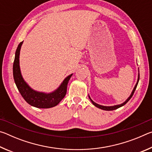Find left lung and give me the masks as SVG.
Segmentation results:
<instances>
[{"mask_svg": "<svg viewBox=\"0 0 152 152\" xmlns=\"http://www.w3.org/2000/svg\"><path fill=\"white\" fill-rule=\"evenodd\" d=\"M139 80H140V71H139V73H138V78H137V83H136L135 86V87H134V88H133V91H132V94H130V96L128 97V99H127V100H126V101H125L124 102H123L122 104H117V105H114V106H103V105L99 104L96 103V102H94V101H92V100L91 99V98L90 97L89 95H88V97H89L90 100H91V101L92 102V103L93 104L95 107H96L97 108H99V109H102V110H113L117 109L118 108H120V107H123V105H125V104L126 103H127V102H128L129 101V100L131 99V98L132 97V96L133 95V93H134V92H135V91L136 88H137V84H138Z\"/></svg>", "mask_w": 152, "mask_h": 152, "instance_id": "obj_1", "label": "left lung"}]
</instances>
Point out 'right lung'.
<instances>
[{
  "label": "right lung",
  "mask_w": 152,
  "mask_h": 152,
  "mask_svg": "<svg viewBox=\"0 0 152 152\" xmlns=\"http://www.w3.org/2000/svg\"><path fill=\"white\" fill-rule=\"evenodd\" d=\"M23 42H20L17 48L13 67H12L14 80L18 90L25 101L33 107L40 108V109H48L56 106L66 96L67 86L73 74L67 76L57 89L50 93L36 91L33 90L24 80L20 72L19 55Z\"/></svg>",
  "instance_id": "obj_1"
}]
</instances>
